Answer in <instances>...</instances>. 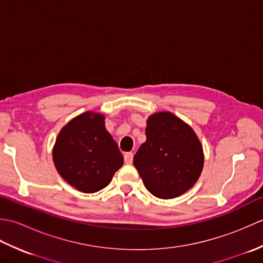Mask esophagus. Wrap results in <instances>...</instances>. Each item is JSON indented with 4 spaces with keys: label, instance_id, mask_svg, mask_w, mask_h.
<instances>
[{
    "label": "esophagus",
    "instance_id": "esophagus-1",
    "mask_svg": "<svg viewBox=\"0 0 263 263\" xmlns=\"http://www.w3.org/2000/svg\"><path fill=\"white\" fill-rule=\"evenodd\" d=\"M124 161H125V164H132L133 154L132 153H126L124 155Z\"/></svg>",
    "mask_w": 263,
    "mask_h": 263
}]
</instances>
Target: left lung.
<instances>
[{
  "label": "left lung",
  "mask_w": 263,
  "mask_h": 263,
  "mask_svg": "<svg viewBox=\"0 0 263 263\" xmlns=\"http://www.w3.org/2000/svg\"><path fill=\"white\" fill-rule=\"evenodd\" d=\"M147 140L133 164L148 191L159 199L180 197L191 189L203 168V149L192 127L170 111L148 117Z\"/></svg>",
  "instance_id": "1"
}]
</instances>
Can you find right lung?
Segmentation results:
<instances>
[{"label": "right lung", "mask_w": 263, "mask_h": 263, "mask_svg": "<svg viewBox=\"0 0 263 263\" xmlns=\"http://www.w3.org/2000/svg\"><path fill=\"white\" fill-rule=\"evenodd\" d=\"M53 161L70 185L83 193H95L110 183L123 165V156L106 130L105 116L86 111L60 131Z\"/></svg>", "instance_id": "right-lung-1"}]
</instances>
